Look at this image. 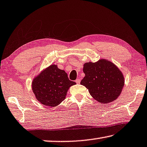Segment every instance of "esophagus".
Listing matches in <instances>:
<instances>
[{
  "mask_svg": "<svg viewBox=\"0 0 147 147\" xmlns=\"http://www.w3.org/2000/svg\"><path fill=\"white\" fill-rule=\"evenodd\" d=\"M76 83H80V79H77V80H76Z\"/></svg>",
  "mask_w": 147,
  "mask_h": 147,
  "instance_id": "obj_1",
  "label": "esophagus"
}]
</instances>
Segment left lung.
Wrapping results in <instances>:
<instances>
[{
  "mask_svg": "<svg viewBox=\"0 0 147 147\" xmlns=\"http://www.w3.org/2000/svg\"><path fill=\"white\" fill-rule=\"evenodd\" d=\"M85 77L81 84L89 90L92 98L106 104L116 100L125 84L123 73L114 63L107 59L83 64Z\"/></svg>",
  "mask_w": 147,
  "mask_h": 147,
  "instance_id": "obj_1",
  "label": "left lung"
}]
</instances>
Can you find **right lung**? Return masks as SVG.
<instances>
[{"mask_svg": "<svg viewBox=\"0 0 147 147\" xmlns=\"http://www.w3.org/2000/svg\"><path fill=\"white\" fill-rule=\"evenodd\" d=\"M76 84L69 80L66 71L53 64L35 76L31 89L41 105L56 107L66 98L69 87Z\"/></svg>", "mask_w": 147, "mask_h": 147, "instance_id": "1", "label": "right lung"}]
</instances>
